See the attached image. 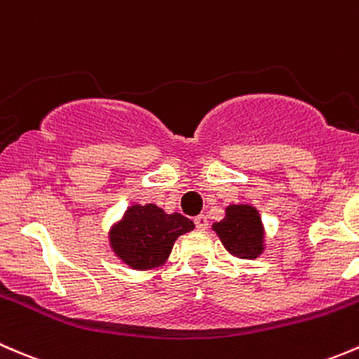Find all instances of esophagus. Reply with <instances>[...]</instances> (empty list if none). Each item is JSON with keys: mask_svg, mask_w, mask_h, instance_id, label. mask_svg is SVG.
<instances>
[{"mask_svg": "<svg viewBox=\"0 0 359 359\" xmlns=\"http://www.w3.org/2000/svg\"><path fill=\"white\" fill-rule=\"evenodd\" d=\"M194 221H195V226H197L198 230H205V228L209 226V219H207V216H204V214H198Z\"/></svg>", "mask_w": 359, "mask_h": 359, "instance_id": "esophagus-1", "label": "esophagus"}]
</instances>
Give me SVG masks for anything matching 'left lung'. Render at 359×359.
I'll use <instances>...</instances> for the list:
<instances>
[{"label": "left lung", "instance_id": "obj_1", "mask_svg": "<svg viewBox=\"0 0 359 359\" xmlns=\"http://www.w3.org/2000/svg\"><path fill=\"white\" fill-rule=\"evenodd\" d=\"M226 250L240 259H256L262 252V224L250 205H230L223 221L212 224Z\"/></svg>", "mask_w": 359, "mask_h": 359}]
</instances>
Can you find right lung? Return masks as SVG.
Instances as JSON below:
<instances>
[{"label": "right lung", "instance_id": "right-lung-1", "mask_svg": "<svg viewBox=\"0 0 359 359\" xmlns=\"http://www.w3.org/2000/svg\"><path fill=\"white\" fill-rule=\"evenodd\" d=\"M194 230V221L181 214H165L154 204L133 205L110 231L114 252L133 269H150L164 264L175 240Z\"/></svg>", "mask_w": 359, "mask_h": 359}]
</instances>
